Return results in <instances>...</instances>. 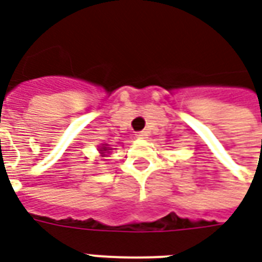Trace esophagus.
I'll use <instances>...</instances> for the list:
<instances>
[{
    "label": "esophagus",
    "instance_id": "1",
    "mask_svg": "<svg viewBox=\"0 0 262 262\" xmlns=\"http://www.w3.org/2000/svg\"><path fill=\"white\" fill-rule=\"evenodd\" d=\"M136 137H137V139H147V133H145V132H137V133H136Z\"/></svg>",
    "mask_w": 262,
    "mask_h": 262
}]
</instances>
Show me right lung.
I'll list each match as a JSON object with an SVG mask.
<instances>
[{"instance_id":"obj_1","label":"right lung","mask_w":262,"mask_h":262,"mask_svg":"<svg viewBox=\"0 0 262 262\" xmlns=\"http://www.w3.org/2000/svg\"><path fill=\"white\" fill-rule=\"evenodd\" d=\"M107 149H108V148H107V147H104V148H101V151H103V152H101V154L107 152Z\"/></svg>"}]
</instances>
